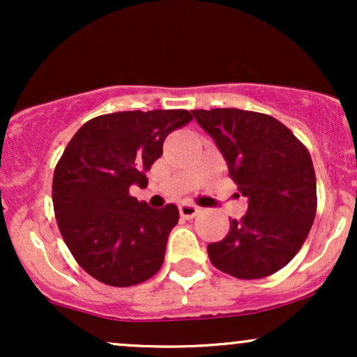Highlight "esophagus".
I'll list each match as a JSON object with an SVG mask.
<instances>
[{
    "instance_id": "34e87169",
    "label": "esophagus",
    "mask_w": 357,
    "mask_h": 357,
    "mask_svg": "<svg viewBox=\"0 0 357 357\" xmlns=\"http://www.w3.org/2000/svg\"><path fill=\"white\" fill-rule=\"evenodd\" d=\"M179 213H181L183 218H195L196 215L199 213V208L196 206V204H191V203H181L179 204Z\"/></svg>"
}]
</instances>
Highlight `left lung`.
Returning a JSON list of instances; mask_svg holds the SVG:
<instances>
[{
    "mask_svg": "<svg viewBox=\"0 0 357 357\" xmlns=\"http://www.w3.org/2000/svg\"><path fill=\"white\" fill-rule=\"evenodd\" d=\"M191 112L248 198V211L231 220L223 240L208 245V257L241 280L272 275L297 255L314 223L317 186L309 151L267 114L233 107Z\"/></svg>",
    "mask_w": 357,
    "mask_h": 357,
    "instance_id": "obj_1",
    "label": "left lung"
}]
</instances>
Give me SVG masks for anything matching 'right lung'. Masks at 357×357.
<instances>
[{
	"label": "right lung",
	"instance_id": "obj_1",
	"mask_svg": "<svg viewBox=\"0 0 357 357\" xmlns=\"http://www.w3.org/2000/svg\"><path fill=\"white\" fill-rule=\"evenodd\" d=\"M188 110H126L90 119L70 139L53 173L56 225L89 275L110 287L149 280L165 261L179 220L176 204L161 210L130 196L173 130L191 122Z\"/></svg>",
	"mask_w": 357,
	"mask_h": 357
}]
</instances>
